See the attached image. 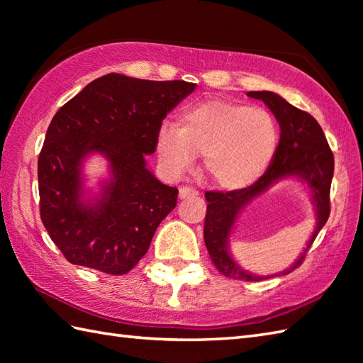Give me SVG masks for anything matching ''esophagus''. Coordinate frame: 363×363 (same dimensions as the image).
Returning <instances> with one entry per match:
<instances>
[{
    "label": "esophagus",
    "instance_id": "esophagus-1",
    "mask_svg": "<svg viewBox=\"0 0 363 363\" xmlns=\"http://www.w3.org/2000/svg\"><path fill=\"white\" fill-rule=\"evenodd\" d=\"M198 195L196 189L194 187H181L179 189V198L181 199H187V198H194Z\"/></svg>",
    "mask_w": 363,
    "mask_h": 363
}]
</instances>
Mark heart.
<instances>
[{"instance_id":"obj_1","label":"heart","mask_w":363,"mask_h":363,"mask_svg":"<svg viewBox=\"0 0 363 363\" xmlns=\"http://www.w3.org/2000/svg\"><path fill=\"white\" fill-rule=\"evenodd\" d=\"M277 140L276 121L265 109L212 99L184 111L177 126L164 123L156 148L168 174H186L196 154H203L212 181L226 190H238L265 173Z\"/></svg>"}]
</instances>
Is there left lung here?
Here are the masks:
<instances>
[{"instance_id": "obj_1", "label": "left lung", "mask_w": 363, "mask_h": 363, "mask_svg": "<svg viewBox=\"0 0 363 363\" xmlns=\"http://www.w3.org/2000/svg\"><path fill=\"white\" fill-rule=\"evenodd\" d=\"M254 99L264 101L279 123L281 138L268 169L250 187L230 191H206L207 212L204 220V242L211 260L218 272L233 279L264 281L273 276H285L298 268L306 257L321 228L330 213V182L334 176V154L318 121L311 113L298 109L273 91H248ZM285 177H298L313 191L318 212V226L306 245L305 252L290 269L281 274L257 277L246 272L230 257L228 235L233 223L254 197Z\"/></svg>"}]
</instances>
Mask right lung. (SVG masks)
Returning a JSON list of instances; mask_svg holds the SVG:
<instances>
[{
  "mask_svg": "<svg viewBox=\"0 0 363 363\" xmlns=\"http://www.w3.org/2000/svg\"><path fill=\"white\" fill-rule=\"evenodd\" d=\"M195 87L109 73L54 115L37 167L40 218L70 264L118 276L148 251L177 189L156 179L145 154L156 151L162 120ZM94 152L110 162L111 177L86 199L82 162Z\"/></svg>",
  "mask_w": 363,
  "mask_h": 363,
  "instance_id": "1",
  "label": "right lung"
}]
</instances>
